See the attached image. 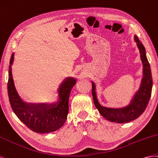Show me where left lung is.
Segmentation results:
<instances>
[{"label":"left lung","instance_id":"obj_1","mask_svg":"<svg viewBox=\"0 0 158 158\" xmlns=\"http://www.w3.org/2000/svg\"><path fill=\"white\" fill-rule=\"evenodd\" d=\"M134 40L140 53L143 65V77L140 87L135 93L130 104L120 109H111L101 106L97 100L95 92V85L92 82V94L94 104L100 114L107 120L112 123H127L136 119L146 109L151 97L152 89V76L150 65L148 61L145 48L136 35Z\"/></svg>","mask_w":158,"mask_h":158}]
</instances>
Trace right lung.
Masks as SVG:
<instances>
[{"mask_svg":"<svg viewBox=\"0 0 158 158\" xmlns=\"http://www.w3.org/2000/svg\"><path fill=\"white\" fill-rule=\"evenodd\" d=\"M14 61L12 54L8 71V94L13 112L27 127L37 133H49L60 129L66 121L69 111V97L76 83L73 77H67L58 90L59 100L54 103H27L22 101L15 87L11 65Z\"/></svg>","mask_w":158,"mask_h":158,"instance_id":"right-lung-1","label":"right lung"}]
</instances>
